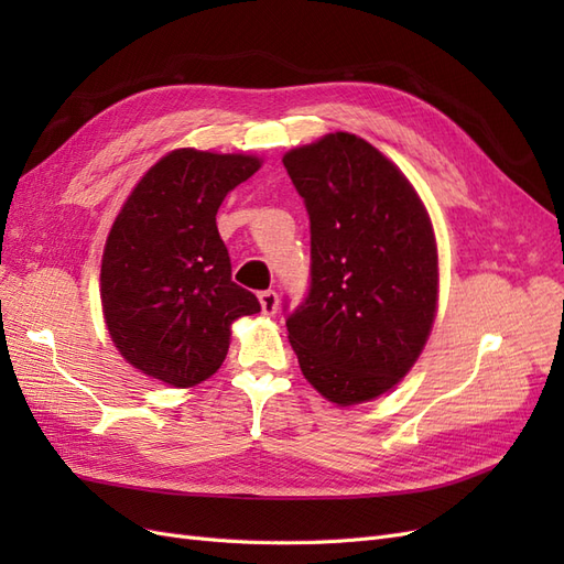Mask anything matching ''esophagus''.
<instances>
[{
    "mask_svg": "<svg viewBox=\"0 0 564 564\" xmlns=\"http://www.w3.org/2000/svg\"><path fill=\"white\" fill-rule=\"evenodd\" d=\"M259 301H261L263 315H275V313H278L280 299H278L275 292H272V289H265V292H261V294H259Z\"/></svg>",
    "mask_w": 564,
    "mask_h": 564,
    "instance_id": "34e87169",
    "label": "esophagus"
}]
</instances>
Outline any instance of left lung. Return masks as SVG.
<instances>
[{"mask_svg": "<svg viewBox=\"0 0 564 564\" xmlns=\"http://www.w3.org/2000/svg\"><path fill=\"white\" fill-rule=\"evenodd\" d=\"M311 216V289L286 317L303 377L340 406L379 398L414 367L437 308L429 212L400 169L355 133L289 150Z\"/></svg>", "mask_w": 564, "mask_h": 564, "instance_id": "8db88e82", "label": "left lung"}]
</instances>
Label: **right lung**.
Masks as SVG:
<instances>
[{
    "label": "right lung",
    "mask_w": 564,
    "mask_h": 564,
    "mask_svg": "<svg viewBox=\"0 0 564 564\" xmlns=\"http://www.w3.org/2000/svg\"><path fill=\"white\" fill-rule=\"evenodd\" d=\"M251 155L181 148L133 187L110 228L100 303L112 344L152 379L191 388L224 365L230 324L261 311L235 284L216 228L226 195L259 172Z\"/></svg>",
    "instance_id": "add662e5"
}]
</instances>
